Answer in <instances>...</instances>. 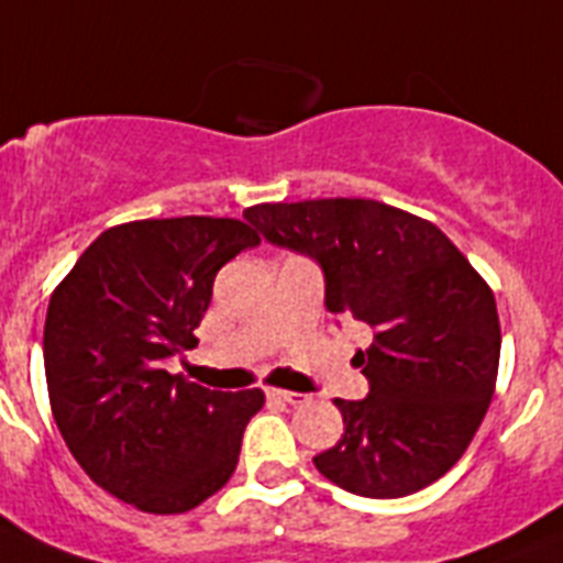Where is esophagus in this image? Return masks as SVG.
I'll list each match as a JSON object with an SVG mask.
<instances>
[{"mask_svg": "<svg viewBox=\"0 0 563 563\" xmlns=\"http://www.w3.org/2000/svg\"><path fill=\"white\" fill-rule=\"evenodd\" d=\"M266 395L268 400H274V404H286V406H297L306 400V395H300V391H289V389H268Z\"/></svg>", "mask_w": 563, "mask_h": 563, "instance_id": "obj_1", "label": "esophagus"}]
</instances>
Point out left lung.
I'll return each mask as SVG.
<instances>
[{
	"label": "left lung",
	"mask_w": 563,
	"mask_h": 563,
	"mask_svg": "<svg viewBox=\"0 0 563 563\" xmlns=\"http://www.w3.org/2000/svg\"><path fill=\"white\" fill-rule=\"evenodd\" d=\"M272 245L323 268L325 309L372 329L357 352L369 395L340 400L343 438L314 455L323 478L363 498H404L446 475L495 391V295L429 220L377 200L245 209Z\"/></svg>",
	"instance_id": "left-lung-1"
}]
</instances>
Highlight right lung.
I'll return each instance as SVG.
<instances>
[{"mask_svg": "<svg viewBox=\"0 0 563 563\" xmlns=\"http://www.w3.org/2000/svg\"><path fill=\"white\" fill-rule=\"evenodd\" d=\"M260 234L231 217L102 231L51 295L45 377L70 455L113 498L154 515L200 507L234 475L260 389L211 391L163 369L197 346L217 272Z\"/></svg>", "mask_w": 563, "mask_h": 563, "instance_id": "1", "label": "right lung"}]
</instances>
